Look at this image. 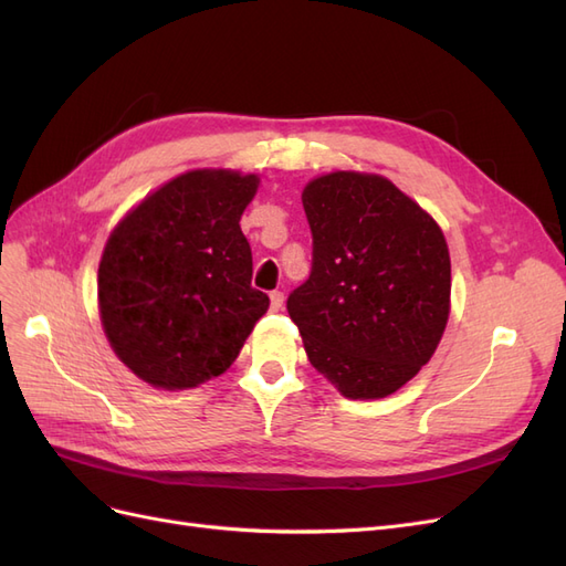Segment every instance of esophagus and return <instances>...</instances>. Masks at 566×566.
I'll return each instance as SVG.
<instances>
[{"label":"esophagus","instance_id":"1","mask_svg":"<svg viewBox=\"0 0 566 566\" xmlns=\"http://www.w3.org/2000/svg\"><path fill=\"white\" fill-rule=\"evenodd\" d=\"M269 300H271V310L279 312L283 306V293L281 290H273V293H269Z\"/></svg>","mask_w":566,"mask_h":566}]
</instances>
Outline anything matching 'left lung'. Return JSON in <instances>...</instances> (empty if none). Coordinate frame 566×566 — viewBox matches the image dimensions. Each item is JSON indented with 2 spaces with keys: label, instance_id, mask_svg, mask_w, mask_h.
I'll use <instances>...</instances> for the list:
<instances>
[{
  "label": "left lung",
  "instance_id": "obj_1",
  "mask_svg": "<svg viewBox=\"0 0 566 566\" xmlns=\"http://www.w3.org/2000/svg\"><path fill=\"white\" fill-rule=\"evenodd\" d=\"M312 273L287 297L306 356L349 399H382L430 361L449 321L437 221L378 175L333 172L302 193Z\"/></svg>",
  "mask_w": 566,
  "mask_h": 566
}]
</instances>
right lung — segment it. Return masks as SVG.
<instances>
[{"label":"right lung","mask_w":566,"mask_h":566,"mask_svg":"<svg viewBox=\"0 0 566 566\" xmlns=\"http://www.w3.org/2000/svg\"><path fill=\"white\" fill-rule=\"evenodd\" d=\"M254 175L186 172L119 221L98 264L101 323L142 380L186 389L224 373L269 297L250 285L241 214Z\"/></svg>","instance_id":"1"}]
</instances>
